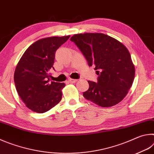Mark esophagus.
<instances>
[{
  "instance_id": "obj_1",
  "label": "esophagus",
  "mask_w": 154,
  "mask_h": 154,
  "mask_svg": "<svg viewBox=\"0 0 154 154\" xmlns=\"http://www.w3.org/2000/svg\"><path fill=\"white\" fill-rule=\"evenodd\" d=\"M69 82H70V83H75V82H77V79H69Z\"/></svg>"
}]
</instances>
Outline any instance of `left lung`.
I'll use <instances>...</instances> for the list:
<instances>
[{"instance_id":"left-lung-1","label":"left lung","mask_w":154,"mask_h":154,"mask_svg":"<svg viewBox=\"0 0 154 154\" xmlns=\"http://www.w3.org/2000/svg\"><path fill=\"white\" fill-rule=\"evenodd\" d=\"M95 66L98 82L88 81L89 89L83 93L87 100L102 107H110L123 100L131 88L135 69L126 47L103 33L76 34L71 38Z\"/></svg>"}]
</instances>
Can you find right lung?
Instances as JSON below:
<instances>
[{"instance_id": "obj_1", "label": "right lung", "mask_w": 154, "mask_h": 154, "mask_svg": "<svg viewBox=\"0 0 154 154\" xmlns=\"http://www.w3.org/2000/svg\"><path fill=\"white\" fill-rule=\"evenodd\" d=\"M69 37L70 35L51 36L36 41L18 62L14 72L15 88L31 111L45 113L60 102L65 83H49V72L54 69L56 50Z\"/></svg>"}]
</instances>
